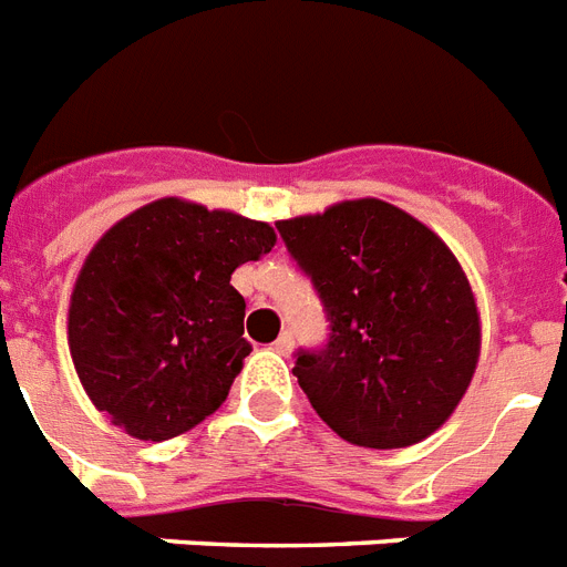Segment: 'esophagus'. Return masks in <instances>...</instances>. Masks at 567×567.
I'll return each mask as SVG.
<instances>
[{"label": "esophagus", "mask_w": 567, "mask_h": 567, "mask_svg": "<svg viewBox=\"0 0 567 567\" xmlns=\"http://www.w3.org/2000/svg\"><path fill=\"white\" fill-rule=\"evenodd\" d=\"M292 347H295L292 332H280L278 341L272 343V350H275V352H280V355H289V352H292Z\"/></svg>", "instance_id": "esophagus-1"}]
</instances>
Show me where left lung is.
<instances>
[{"mask_svg": "<svg viewBox=\"0 0 567 567\" xmlns=\"http://www.w3.org/2000/svg\"><path fill=\"white\" fill-rule=\"evenodd\" d=\"M330 318V343L298 352L309 404L343 442L399 450L447 422L482 352L476 295L430 226L379 197L278 220Z\"/></svg>", "mask_w": 567, "mask_h": 567, "instance_id": "1", "label": "left lung"}]
</instances>
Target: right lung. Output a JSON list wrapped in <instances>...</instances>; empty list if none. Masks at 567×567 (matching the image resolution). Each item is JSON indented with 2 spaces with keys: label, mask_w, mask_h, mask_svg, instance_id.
<instances>
[{
  "label": "right lung",
  "mask_w": 567,
  "mask_h": 567,
  "mask_svg": "<svg viewBox=\"0 0 567 567\" xmlns=\"http://www.w3.org/2000/svg\"><path fill=\"white\" fill-rule=\"evenodd\" d=\"M275 229L159 197L111 226L76 275L68 350L91 404L140 442H166L226 401L251 347L231 272Z\"/></svg>",
  "instance_id": "obj_1"
}]
</instances>
